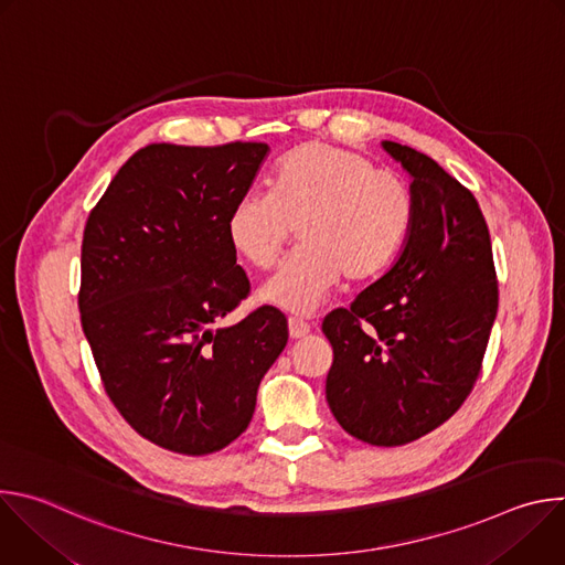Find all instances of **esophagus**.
<instances>
[{"instance_id": "obj_1", "label": "esophagus", "mask_w": 565, "mask_h": 565, "mask_svg": "<svg viewBox=\"0 0 565 565\" xmlns=\"http://www.w3.org/2000/svg\"><path fill=\"white\" fill-rule=\"evenodd\" d=\"M288 333L292 340H299V338H306L310 333V324L299 317H290L288 319Z\"/></svg>"}]
</instances>
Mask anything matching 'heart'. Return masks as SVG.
<instances>
[{"mask_svg":"<svg viewBox=\"0 0 565 565\" xmlns=\"http://www.w3.org/2000/svg\"><path fill=\"white\" fill-rule=\"evenodd\" d=\"M414 192L391 170H375L353 149L308 142L286 153L268 192L234 201L225 230L234 250L255 268H273L292 227L301 248L273 275L262 297L290 312H312L342 277L382 273L405 244Z\"/></svg>","mask_w":565,"mask_h":565,"instance_id":"b5f03b06","label":"heart"}]
</instances>
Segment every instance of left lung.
Wrapping results in <instances>:
<instances>
[{
  "label": "left lung",
  "mask_w": 565,
  "mask_h": 565,
  "mask_svg": "<svg viewBox=\"0 0 565 565\" xmlns=\"http://www.w3.org/2000/svg\"><path fill=\"white\" fill-rule=\"evenodd\" d=\"M412 179L414 221L393 266L351 308L327 315V399L353 438L407 445L469 395L499 308L488 223L434 158L382 140Z\"/></svg>",
  "instance_id": "obj_1"
}]
</instances>
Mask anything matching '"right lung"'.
<instances>
[{"mask_svg":"<svg viewBox=\"0 0 565 565\" xmlns=\"http://www.w3.org/2000/svg\"><path fill=\"white\" fill-rule=\"evenodd\" d=\"M270 147L158 142L136 151L92 210L79 317L120 416L147 440L205 456L244 434L288 342L270 306L221 321L250 290L225 221Z\"/></svg>","mask_w":565,"mask_h":565,"instance_id":"right-lung-1","label":"right lung"}]
</instances>
